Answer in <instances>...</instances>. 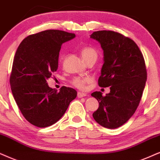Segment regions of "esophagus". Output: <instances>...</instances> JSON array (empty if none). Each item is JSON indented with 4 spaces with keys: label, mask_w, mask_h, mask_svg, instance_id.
<instances>
[{
    "label": "esophagus",
    "mask_w": 160,
    "mask_h": 160,
    "mask_svg": "<svg viewBox=\"0 0 160 160\" xmlns=\"http://www.w3.org/2000/svg\"><path fill=\"white\" fill-rule=\"evenodd\" d=\"M85 96H86V93H83V92H79L78 93V98H83V97H85Z\"/></svg>",
    "instance_id": "1"
}]
</instances>
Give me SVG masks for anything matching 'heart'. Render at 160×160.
Returning a JSON list of instances; mask_svg holds the SVG:
<instances>
[{
  "mask_svg": "<svg viewBox=\"0 0 160 160\" xmlns=\"http://www.w3.org/2000/svg\"><path fill=\"white\" fill-rule=\"evenodd\" d=\"M80 54L86 62L91 60H97L98 52L92 46H84L80 49ZM90 81L88 77H75L72 80V84L79 89H84L86 84Z\"/></svg>",
  "mask_w": 160,
  "mask_h": 160,
  "instance_id": "obj_1",
  "label": "heart"
}]
</instances>
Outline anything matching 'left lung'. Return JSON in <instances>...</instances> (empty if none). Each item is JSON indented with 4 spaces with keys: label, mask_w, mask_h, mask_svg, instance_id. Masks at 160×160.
<instances>
[{
    "label": "left lung",
    "mask_w": 160,
    "mask_h": 160,
    "mask_svg": "<svg viewBox=\"0 0 160 160\" xmlns=\"http://www.w3.org/2000/svg\"><path fill=\"white\" fill-rule=\"evenodd\" d=\"M91 38L100 43L104 53L98 85L110 87L106 96L92 94L99 102L93 117L105 128H117L132 117L140 102L147 80L144 58L134 40L118 32H94Z\"/></svg>",
    "instance_id": "1"
}]
</instances>
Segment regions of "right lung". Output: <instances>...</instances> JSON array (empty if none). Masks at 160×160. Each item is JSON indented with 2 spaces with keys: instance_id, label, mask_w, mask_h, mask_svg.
I'll list each match as a JSON object with an SVG mask.
<instances>
[{
  "instance_id": "obj_1",
  "label": "right lung",
  "mask_w": 160,
  "mask_h": 160,
  "mask_svg": "<svg viewBox=\"0 0 160 160\" xmlns=\"http://www.w3.org/2000/svg\"><path fill=\"white\" fill-rule=\"evenodd\" d=\"M74 33L49 29L23 40L14 58L9 82L14 99L28 122L46 128L58 122L77 97L74 88L60 91L48 87L46 80L58 68L62 44Z\"/></svg>"
}]
</instances>
